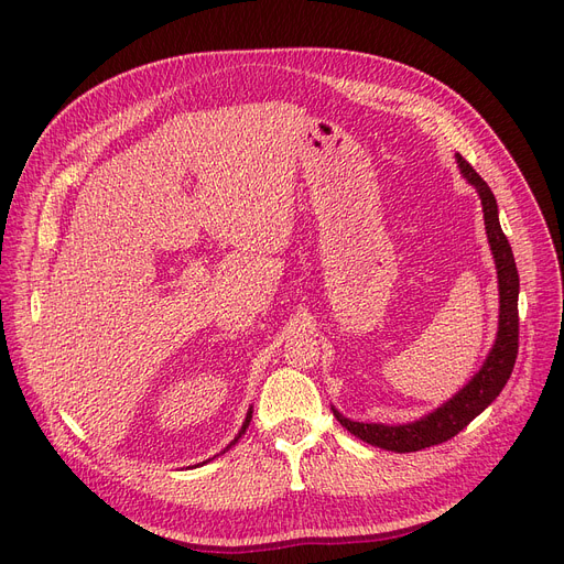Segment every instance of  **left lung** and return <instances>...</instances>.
<instances>
[{"instance_id":"obj_1","label":"left lung","mask_w":564,"mask_h":564,"mask_svg":"<svg viewBox=\"0 0 564 564\" xmlns=\"http://www.w3.org/2000/svg\"><path fill=\"white\" fill-rule=\"evenodd\" d=\"M457 166L466 181L478 189L485 213V228L487 240L496 260L498 272V294H500V313H498V334L496 343L489 351L482 368L473 375L466 387L453 395L448 402H443L427 416L404 423V425H383V423H357L345 419L340 411L334 409L336 421L357 438L370 443V446L391 451V453H416L430 446L453 438L459 434L473 419L498 398V393L506 387L519 351V272L512 256V247L508 242L506 232L498 221V205L489 189V185L476 173L459 153Z\"/></svg>"}]
</instances>
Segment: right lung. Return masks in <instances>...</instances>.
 I'll return each mask as SVG.
<instances>
[{
	"label": "right lung",
	"mask_w": 564,
	"mask_h": 564,
	"mask_svg": "<svg viewBox=\"0 0 564 564\" xmlns=\"http://www.w3.org/2000/svg\"><path fill=\"white\" fill-rule=\"evenodd\" d=\"M251 413H253V411L249 409V413H247V419H245V423H242V430H240V432H237V436H235V438H232V441L228 443V446L224 448V453H226V451H230V448L235 446V443H237V438H240V436H242V434L247 432V427H249V423H251ZM207 462H210V459H207ZM203 464H205V462H203Z\"/></svg>",
	"instance_id": "obj_1"
}]
</instances>
